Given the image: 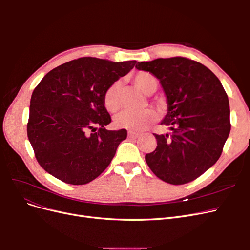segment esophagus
Segmentation results:
<instances>
[{"instance_id":"obj_1","label":"esophagus","mask_w":250,"mask_h":250,"mask_svg":"<svg viewBox=\"0 0 250 250\" xmlns=\"http://www.w3.org/2000/svg\"><path fill=\"white\" fill-rule=\"evenodd\" d=\"M139 133H137V132H133V131H129L128 132V137H129L130 139H135V138H138L139 137Z\"/></svg>"}]
</instances>
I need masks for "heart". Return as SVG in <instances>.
Wrapping results in <instances>:
<instances>
[{"instance_id": "heart-1", "label": "heart", "mask_w": 250, "mask_h": 250, "mask_svg": "<svg viewBox=\"0 0 250 250\" xmlns=\"http://www.w3.org/2000/svg\"><path fill=\"white\" fill-rule=\"evenodd\" d=\"M134 84L145 94H152L157 87V80L152 74L148 72H140L133 77ZM120 95H121V82H113L105 90L103 101L105 107L108 111H116L120 108ZM155 120V113L152 109H143L138 111L124 110L116 117L115 123L119 128H124L130 131H141L148 124Z\"/></svg>"}]
</instances>
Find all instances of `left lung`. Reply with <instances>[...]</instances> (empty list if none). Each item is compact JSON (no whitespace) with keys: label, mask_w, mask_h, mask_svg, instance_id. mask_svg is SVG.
Segmentation results:
<instances>
[{"label":"left lung","mask_w":250,"mask_h":250,"mask_svg":"<svg viewBox=\"0 0 250 250\" xmlns=\"http://www.w3.org/2000/svg\"><path fill=\"white\" fill-rule=\"evenodd\" d=\"M135 67L160 80L168 106L161 124L170 132L154 134L157 146L146 163L166 183H190L222 153L230 131L229 97L216 75L191 59L157 58Z\"/></svg>","instance_id":"1"}]
</instances>
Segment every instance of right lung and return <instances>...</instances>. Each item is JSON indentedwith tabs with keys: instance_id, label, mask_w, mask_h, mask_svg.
Segmentation results:
<instances>
[{
	"instance_id": "obj_1",
	"label": "right lung",
	"mask_w": 250,
	"mask_h": 250,
	"mask_svg": "<svg viewBox=\"0 0 250 250\" xmlns=\"http://www.w3.org/2000/svg\"><path fill=\"white\" fill-rule=\"evenodd\" d=\"M135 62L82 57L42 79L30 100L27 133L37 162L49 174L85 185L108 167L127 131L105 129L111 119L104 93Z\"/></svg>"
}]
</instances>
